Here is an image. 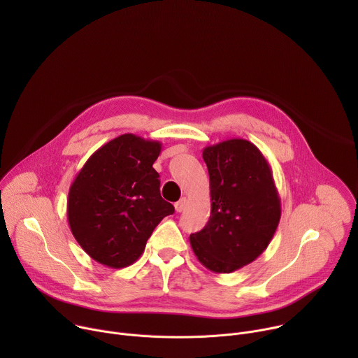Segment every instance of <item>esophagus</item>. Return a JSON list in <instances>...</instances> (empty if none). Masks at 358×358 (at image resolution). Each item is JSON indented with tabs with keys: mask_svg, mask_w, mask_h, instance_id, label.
Segmentation results:
<instances>
[{
	"mask_svg": "<svg viewBox=\"0 0 358 358\" xmlns=\"http://www.w3.org/2000/svg\"><path fill=\"white\" fill-rule=\"evenodd\" d=\"M185 206H187V198H185V196L180 198V199L174 203V207H176V211H177V213H182V211L185 210Z\"/></svg>",
	"mask_w": 358,
	"mask_h": 358,
	"instance_id": "esophagus-1",
	"label": "esophagus"
}]
</instances>
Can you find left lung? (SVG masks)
Returning <instances> with one entry per match:
<instances>
[{
	"instance_id": "8db88e82",
	"label": "left lung",
	"mask_w": 358,
	"mask_h": 358,
	"mask_svg": "<svg viewBox=\"0 0 358 358\" xmlns=\"http://www.w3.org/2000/svg\"><path fill=\"white\" fill-rule=\"evenodd\" d=\"M210 174L211 215L189 235L196 259L215 273L249 265L268 248L280 221V198L261 150L231 138L202 151Z\"/></svg>"
}]
</instances>
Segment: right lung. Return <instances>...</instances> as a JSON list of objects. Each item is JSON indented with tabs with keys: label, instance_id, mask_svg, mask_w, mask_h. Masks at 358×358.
Wrapping results in <instances>:
<instances>
[{
	"label": "right lung",
	"instance_id": "right-lung-1",
	"mask_svg": "<svg viewBox=\"0 0 358 358\" xmlns=\"http://www.w3.org/2000/svg\"><path fill=\"white\" fill-rule=\"evenodd\" d=\"M160 151V141L122 134L96 150L73 180L68 222L96 262L113 269L134 264L155 228L174 213L152 169Z\"/></svg>",
	"mask_w": 358,
	"mask_h": 358
}]
</instances>
